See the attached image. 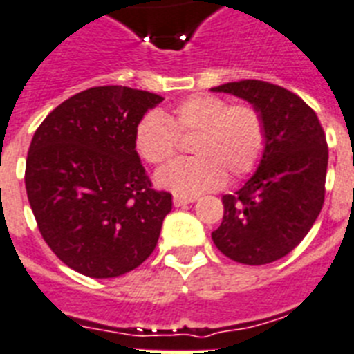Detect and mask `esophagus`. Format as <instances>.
<instances>
[{"label": "esophagus", "instance_id": "1", "mask_svg": "<svg viewBox=\"0 0 354 354\" xmlns=\"http://www.w3.org/2000/svg\"><path fill=\"white\" fill-rule=\"evenodd\" d=\"M194 200H196V198H192V196H174L172 198V203H174V205L176 207H182V205H187V203H192L194 202Z\"/></svg>", "mask_w": 354, "mask_h": 354}]
</instances>
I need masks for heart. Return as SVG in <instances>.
Masks as SVG:
<instances>
[{"mask_svg":"<svg viewBox=\"0 0 354 354\" xmlns=\"http://www.w3.org/2000/svg\"><path fill=\"white\" fill-rule=\"evenodd\" d=\"M196 156L176 160L158 171L156 183L178 196H196L251 174L267 147V125L252 103H234L214 94H194L163 116L145 112L134 129V149L151 165L169 162L180 138H189Z\"/></svg>","mask_w":354,"mask_h":354,"instance_id":"obj_1","label":"heart"}]
</instances>
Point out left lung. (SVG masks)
I'll return each mask as SVG.
<instances>
[{"label":"left lung","mask_w":354,"mask_h":354,"mask_svg":"<svg viewBox=\"0 0 354 354\" xmlns=\"http://www.w3.org/2000/svg\"><path fill=\"white\" fill-rule=\"evenodd\" d=\"M251 102L267 125L258 171L234 194H225L223 220L212 242L245 266L280 260L306 238L326 198L327 140L317 112L291 91L260 80L212 88Z\"/></svg>","instance_id":"obj_1"}]
</instances>
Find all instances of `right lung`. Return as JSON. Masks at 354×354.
<instances>
[{
  "label": "right lung",
  "mask_w": 354,
  "mask_h": 354,
  "mask_svg": "<svg viewBox=\"0 0 354 354\" xmlns=\"http://www.w3.org/2000/svg\"><path fill=\"white\" fill-rule=\"evenodd\" d=\"M160 102L147 91L93 87L57 105L34 132L25 187L37 229L85 277H122L156 247L172 196L152 189L134 129Z\"/></svg>",
  "instance_id": "1"
}]
</instances>
